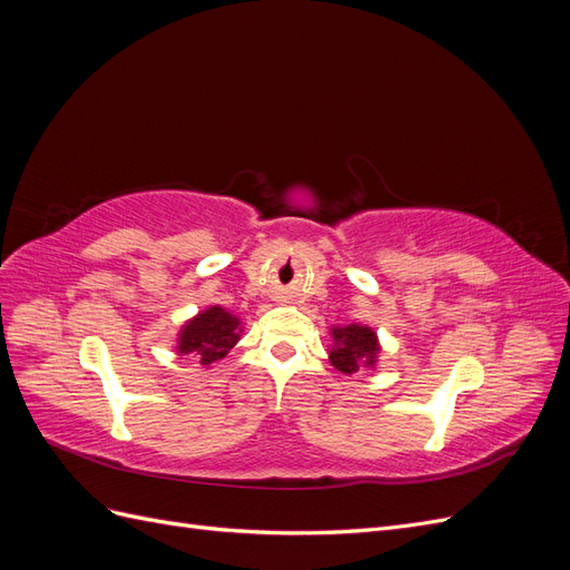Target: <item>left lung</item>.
Returning <instances> with one entry per match:
<instances>
[{
	"instance_id": "1",
	"label": "left lung",
	"mask_w": 570,
	"mask_h": 570,
	"mask_svg": "<svg viewBox=\"0 0 570 570\" xmlns=\"http://www.w3.org/2000/svg\"><path fill=\"white\" fill-rule=\"evenodd\" d=\"M333 340L337 347L331 352V364L344 373L352 375L364 366H375V356L381 352L377 347V337L366 325H347V327H333Z\"/></svg>"
}]
</instances>
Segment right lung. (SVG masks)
<instances>
[{
    "mask_svg": "<svg viewBox=\"0 0 570 570\" xmlns=\"http://www.w3.org/2000/svg\"><path fill=\"white\" fill-rule=\"evenodd\" d=\"M239 340V318L223 306H209L206 312L187 321L178 337V354H195L202 366H212L226 356Z\"/></svg>",
    "mask_w": 570,
    "mask_h": 570,
    "instance_id": "right-lung-1",
    "label": "right lung"
}]
</instances>
